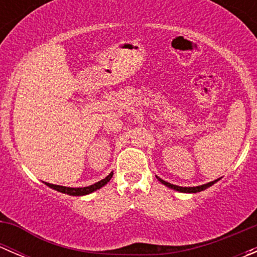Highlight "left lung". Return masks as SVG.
Masks as SVG:
<instances>
[{
    "instance_id": "8db88e82",
    "label": "left lung",
    "mask_w": 257,
    "mask_h": 257,
    "mask_svg": "<svg viewBox=\"0 0 257 257\" xmlns=\"http://www.w3.org/2000/svg\"><path fill=\"white\" fill-rule=\"evenodd\" d=\"M158 179H159L160 183H163V184H164V185L169 186L170 189H174V190H177V191H181V193H199V191L205 190L206 188H209V186H211L212 184H215L217 181V180L210 181V183L204 184V185H200V186H191V188H183V186L173 185V184L168 183V181H164V180H163V179H160V178H158Z\"/></svg>"
}]
</instances>
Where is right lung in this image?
<instances>
[{
  "label": "right lung",
  "mask_w": 257,
  "mask_h": 257,
  "mask_svg": "<svg viewBox=\"0 0 257 257\" xmlns=\"http://www.w3.org/2000/svg\"><path fill=\"white\" fill-rule=\"evenodd\" d=\"M113 177V173H110L107 178H104L103 180L98 181V183L93 184L90 186H85V188H67V186H61V185H54V184L46 183V185H48L49 188L54 189L57 191H61V193L68 194V195H74V196H80V195H87V194L93 193L97 189H100L102 186H104L108 181L110 180V178Z\"/></svg>",
  "instance_id": "1"
}]
</instances>
